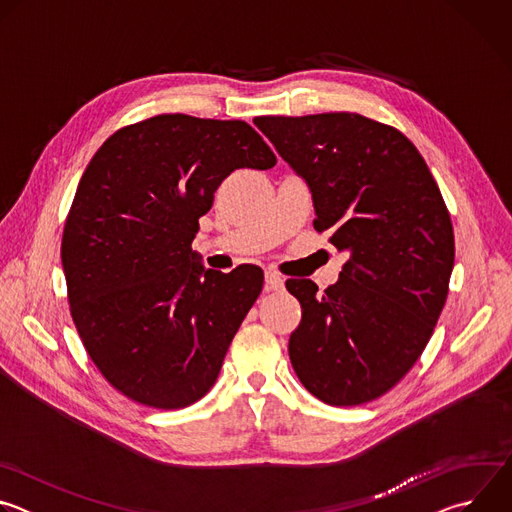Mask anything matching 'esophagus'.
I'll use <instances>...</instances> for the list:
<instances>
[{"label":"esophagus","mask_w":512,"mask_h":512,"mask_svg":"<svg viewBox=\"0 0 512 512\" xmlns=\"http://www.w3.org/2000/svg\"><path fill=\"white\" fill-rule=\"evenodd\" d=\"M285 287V279L275 271H265V289L267 291H281Z\"/></svg>","instance_id":"1"}]
</instances>
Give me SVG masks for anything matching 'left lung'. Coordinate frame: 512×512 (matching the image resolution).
I'll use <instances>...</instances> for the list:
<instances>
[{
    "label": "left lung",
    "instance_id": "1",
    "mask_svg": "<svg viewBox=\"0 0 512 512\" xmlns=\"http://www.w3.org/2000/svg\"><path fill=\"white\" fill-rule=\"evenodd\" d=\"M253 123L308 184L316 231L348 253L322 296L310 279L285 281L302 304L291 367L328 405L369 403L409 373L444 310L454 229L442 192L415 145L369 117L267 115Z\"/></svg>",
    "mask_w": 512,
    "mask_h": 512
}]
</instances>
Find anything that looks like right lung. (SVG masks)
<instances>
[{"instance_id":"1","label":"right lung","mask_w":512,"mask_h":512,"mask_svg":"<svg viewBox=\"0 0 512 512\" xmlns=\"http://www.w3.org/2000/svg\"><path fill=\"white\" fill-rule=\"evenodd\" d=\"M275 154L245 121L156 115L89 162L64 235L70 314L101 375L156 409L202 399L263 287V271L206 269L192 241L214 190Z\"/></svg>"}]
</instances>
